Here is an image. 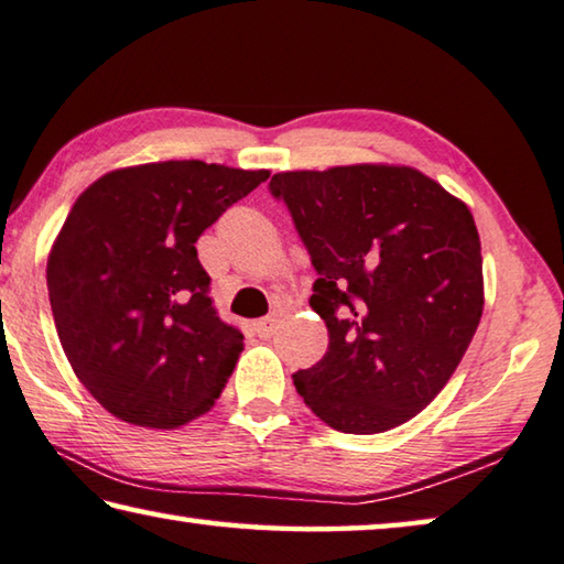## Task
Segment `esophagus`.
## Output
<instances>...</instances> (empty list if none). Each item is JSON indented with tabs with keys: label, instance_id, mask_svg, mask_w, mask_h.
<instances>
[{
	"label": "esophagus",
	"instance_id": "1",
	"mask_svg": "<svg viewBox=\"0 0 564 564\" xmlns=\"http://www.w3.org/2000/svg\"><path fill=\"white\" fill-rule=\"evenodd\" d=\"M275 328H279V318L275 316H265L261 321H256V334L261 338H271L275 334Z\"/></svg>",
	"mask_w": 564,
	"mask_h": 564
}]
</instances>
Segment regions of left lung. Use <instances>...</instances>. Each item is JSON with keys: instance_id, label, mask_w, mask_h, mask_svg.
Returning <instances> with one entry per match:
<instances>
[{"instance_id": "left-lung-1", "label": "left lung", "mask_w": 564, "mask_h": 564, "mask_svg": "<svg viewBox=\"0 0 564 564\" xmlns=\"http://www.w3.org/2000/svg\"><path fill=\"white\" fill-rule=\"evenodd\" d=\"M268 187L316 268L308 303L328 328L296 391L336 432L409 422L452 379L485 308L469 208L404 165L293 170Z\"/></svg>"}]
</instances>
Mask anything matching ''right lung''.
Segmentation results:
<instances>
[{"instance_id":"add662e5","label":"right lung","mask_w":564,"mask_h":564,"mask_svg":"<svg viewBox=\"0 0 564 564\" xmlns=\"http://www.w3.org/2000/svg\"><path fill=\"white\" fill-rule=\"evenodd\" d=\"M268 175L167 160L75 200L47 261L52 316L77 379L122 422L175 429L216 404L243 334L213 306L195 243Z\"/></svg>"}]
</instances>
